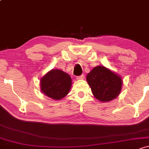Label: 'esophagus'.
Wrapping results in <instances>:
<instances>
[{
	"mask_svg": "<svg viewBox=\"0 0 149 149\" xmlns=\"http://www.w3.org/2000/svg\"><path fill=\"white\" fill-rule=\"evenodd\" d=\"M84 79V74H81V75H80V76L77 77V79H78V80H80V79Z\"/></svg>",
	"mask_w": 149,
	"mask_h": 149,
	"instance_id": "1",
	"label": "esophagus"
}]
</instances>
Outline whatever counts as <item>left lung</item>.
Segmentation results:
<instances>
[{"label":"left lung","mask_w":149,"mask_h":149,"mask_svg":"<svg viewBox=\"0 0 149 149\" xmlns=\"http://www.w3.org/2000/svg\"><path fill=\"white\" fill-rule=\"evenodd\" d=\"M87 81L95 98L102 102L116 98L122 87L121 77L104 66L92 69L88 73Z\"/></svg>","instance_id":"8db88e82"}]
</instances>
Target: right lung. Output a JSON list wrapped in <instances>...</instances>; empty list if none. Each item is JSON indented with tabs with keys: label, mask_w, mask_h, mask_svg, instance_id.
<instances>
[{
	"label": "right lung",
	"mask_w": 149,
	"mask_h": 149,
	"mask_svg": "<svg viewBox=\"0 0 149 149\" xmlns=\"http://www.w3.org/2000/svg\"><path fill=\"white\" fill-rule=\"evenodd\" d=\"M72 86V79L68 73L60 70H52L40 79L41 92L55 100L68 95Z\"/></svg>",
	"instance_id": "obj_1"
}]
</instances>
